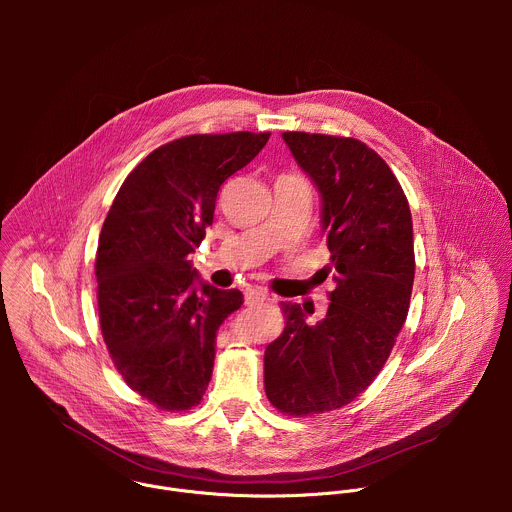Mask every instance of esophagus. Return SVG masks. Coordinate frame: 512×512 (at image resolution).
Masks as SVG:
<instances>
[{"mask_svg":"<svg viewBox=\"0 0 512 512\" xmlns=\"http://www.w3.org/2000/svg\"><path fill=\"white\" fill-rule=\"evenodd\" d=\"M269 300L267 291L259 289V287H251L245 291V304L247 306H259V304H265Z\"/></svg>","mask_w":512,"mask_h":512,"instance_id":"34e87169","label":"esophagus"}]
</instances>
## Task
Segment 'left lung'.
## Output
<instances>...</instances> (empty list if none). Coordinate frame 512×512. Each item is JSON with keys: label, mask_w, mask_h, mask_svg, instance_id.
I'll use <instances>...</instances> for the list:
<instances>
[{"label": "left lung", "mask_w": 512, "mask_h": 512, "mask_svg": "<svg viewBox=\"0 0 512 512\" xmlns=\"http://www.w3.org/2000/svg\"><path fill=\"white\" fill-rule=\"evenodd\" d=\"M300 168L322 194L326 273L336 289L322 320L283 304L285 328L265 348V393L285 415L334 411L367 389L395 346L413 289L415 253L407 196L367 143L354 137L285 131Z\"/></svg>", "instance_id": "obj_1"}]
</instances>
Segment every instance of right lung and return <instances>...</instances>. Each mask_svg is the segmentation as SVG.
<instances>
[{
	"label": "right lung",
	"instance_id": "add662e5",
	"mask_svg": "<svg viewBox=\"0 0 512 512\" xmlns=\"http://www.w3.org/2000/svg\"><path fill=\"white\" fill-rule=\"evenodd\" d=\"M271 133H196L160 145L121 184L95 259L103 340L129 389L188 411L212 377L216 330L239 289L194 285L188 255L212 225L216 194Z\"/></svg>",
	"mask_w": 512,
	"mask_h": 512
}]
</instances>
